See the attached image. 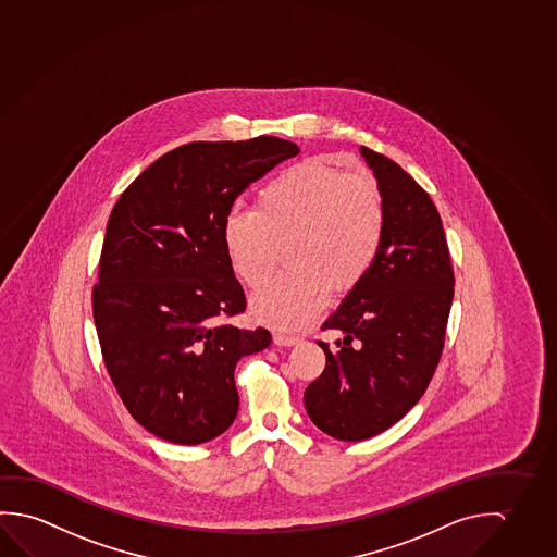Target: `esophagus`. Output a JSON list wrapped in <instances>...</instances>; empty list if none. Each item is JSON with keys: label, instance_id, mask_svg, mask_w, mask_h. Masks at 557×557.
I'll return each mask as SVG.
<instances>
[{"label": "esophagus", "instance_id": "34e87169", "mask_svg": "<svg viewBox=\"0 0 557 557\" xmlns=\"http://www.w3.org/2000/svg\"><path fill=\"white\" fill-rule=\"evenodd\" d=\"M274 345L278 346H294L300 343V336L286 335V333H274Z\"/></svg>", "mask_w": 557, "mask_h": 557}]
</instances>
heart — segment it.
<instances>
[{"mask_svg":"<svg viewBox=\"0 0 557 557\" xmlns=\"http://www.w3.org/2000/svg\"><path fill=\"white\" fill-rule=\"evenodd\" d=\"M385 209L368 176L308 160L261 187L256 211L230 212L222 238L239 281L259 288L274 271L276 246L288 239L290 271L257 292L251 311L259 321L298 327L325 306L331 286L360 283L380 251Z\"/></svg>","mask_w":557,"mask_h":557,"instance_id":"1","label":"heart"}]
</instances>
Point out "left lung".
<instances>
[{
    "instance_id": "1",
    "label": "left lung",
    "mask_w": 557,
    "mask_h": 557,
    "mask_svg": "<svg viewBox=\"0 0 557 557\" xmlns=\"http://www.w3.org/2000/svg\"><path fill=\"white\" fill-rule=\"evenodd\" d=\"M377 180L385 230L362 281L323 323L343 338L304 403L311 422L341 442H362L414 407L442 358L453 301V267L442 216L397 162L360 149Z\"/></svg>"
}]
</instances>
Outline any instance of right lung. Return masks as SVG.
Wrapping results in <instances>:
<instances>
[{"instance_id": "right-lung-1", "label": "right lung", "mask_w": 557, "mask_h": 557, "mask_svg": "<svg viewBox=\"0 0 557 557\" xmlns=\"http://www.w3.org/2000/svg\"><path fill=\"white\" fill-rule=\"evenodd\" d=\"M300 152L286 139L187 143L154 160L108 219L92 315L110 380L139 424L197 445L238 414L234 370L271 345L246 309L222 228L249 184Z\"/></svg>"}]
</instances>
